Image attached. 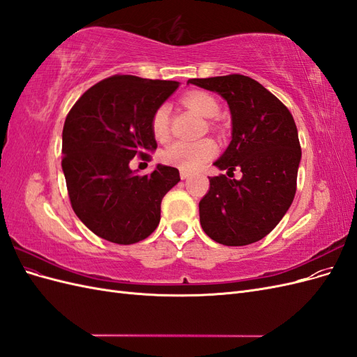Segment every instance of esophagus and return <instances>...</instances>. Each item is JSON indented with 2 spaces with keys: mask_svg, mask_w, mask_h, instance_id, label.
Instances as JSON below:
<instances>
[{
  "mask_svg": "<svg viewBox=\"0 0 357 357\" xmlns=\"http://www.w3.org/2000/svg\"><path fill=\"white\" fill-rule=\"evenodd\" d=\"M192 174L189 171H186V169H180V177H181V180H186V178H189Z\"/></svg>",
  "mask_w": 357,
  "mask_h": 357,
  "instance_id": "obj_1",
  "label": "esophagus"
}]
</instances>
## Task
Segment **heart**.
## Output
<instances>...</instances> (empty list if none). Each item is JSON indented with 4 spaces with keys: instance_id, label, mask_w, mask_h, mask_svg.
<instances>
[{
    "instance_id": "1",
    "label": "heart",
    "mask_w": 357,
    "mask_h": 357,
    "mask_svg": "<svg viewBox=\"0 0 357 357\" xmlns=\"http://www.w3.org/2000/svg\"><path fill=\"white\" fill-rule=\"evenodd\" d=\"M186 107L205 119H213L219 114V102L207 92H190L183 98ZM152 134L158 142H165L169 134V109L167 104L159 105L152 116ZM215 153V146L211 139H199L195 143L176 142L169 144L162 159L165 164L181 169H197Z\"/></svg>"
}]
</instances>
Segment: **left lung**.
Masks as SVG:
<instances>
[{"instance_id":"obj_1","label":"left lung","mask_w":357,"mask_h":357,"mask_svg":"<svg viewBox=\"0 0 357 357\" xmlns=\"http://www.w3.org/2000/svg\"><path fill=\"white\" fill-rule=\"evenodd\" d=\"M188 83L218 92L228 102L232 139L214 162L219 169L240 168L241 180L220 174L199 202V222L211 240L247 245L271 232L291 205L301 162L298 129L287 107L264 86L241 74Z\"/></svg>"}]
</instances>
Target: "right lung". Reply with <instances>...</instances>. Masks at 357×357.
I'll return each instance as SVG.
<instances>
[{"mask_svg": "<svg viewBox=\"0 0 357 357\" xmlns=\"http://www.w3.org/2000/svg\"><path fill=\"white\" fill-rule=\"evenodd\" d=\"M178 82L112 75L86 91L62 131V171L71 207L101 238L134 244L152 234L160 202L180 181L177 168L158 164L152 174L129 168L134 156L149 159L158 144L152 116Z\"/></svg>", "mask_w": 357, "mask_h": 357, "instance_id": "1", "label": "right lung"}]
</instances>
